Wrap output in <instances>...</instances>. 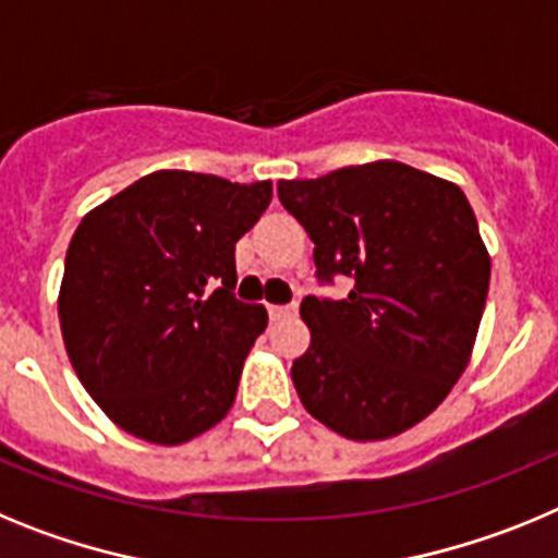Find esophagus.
Returning a JSON list of instances; mask_svg holds the SVG:
<instances>
[{
    "instance_id": "1",
    "label": "esophagus",
    "mask_w": 558,
    "mask_h": 558,
    "mask_svg": "<svg viewBox=\"0 0 558 558\" xmlns=\"http://www.w3.org/2000/svg\"><path fill=\"white\" fill-rule=\"evenodd\" d=\"M299 313V304H270L268 307V315L270 322H279V318H290V315Z\"/></svg>"
}]
</instances>
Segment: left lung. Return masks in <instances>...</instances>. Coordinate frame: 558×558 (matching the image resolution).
<instances>
[{
  "label": "left lung",
  "mask_w": 558,
  "mask_h": 558,
  "mask_svg": "<svg viewBox=\"0 0 558 558\" xmlns=\"http://www.w3.org/2000/svg\"><path fill=\"white\" fill-rule=\"evenodd\" d=\"M279 201L315 243L318 282L354 279L340 302H302V405L354 441L408 430L456 386L486 307L492 263L470 201L402 161L279 181Z\"/></svg>",
  "instance_id": "obj_1"
}]
</instances>
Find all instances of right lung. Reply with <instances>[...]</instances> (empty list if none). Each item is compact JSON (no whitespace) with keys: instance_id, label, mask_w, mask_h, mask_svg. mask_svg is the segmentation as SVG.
Segmentation results:
<instances>
[{"instance_id":"right-lung-1","label":"right lung","mask_w":558,"mask_h":558,"mask_svg":"<svg viewBox=\"0 0 558 558\" xmlns=\"http://www.w3.org/2000/svg\"><path fill=\"white\" fill-rule=\"evenodd\" d=\"M270 195V181L159 170L77 226L58 295L63 343L83 388L131 436L184 445L234 405L268 327L263 304L234 295V245Z\"/></svg>"}]
</instances>
